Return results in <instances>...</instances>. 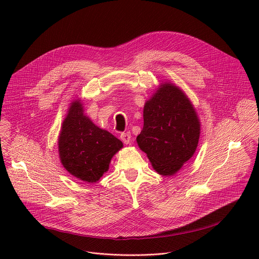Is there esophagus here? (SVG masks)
Returning <instances> with one entry per match:
<instances>
[{
  "instance_id": "esophagus-1",
  "label": "esophagus",
  "mask_w": 259,
  "mask_h": 259,
  "mask_svg": "<svg viewBox=\"0 0 259 259\" xmlns=\"http://www.w3.org/2000/svg\"><path fill=\"white\" fill-rule=\"evenodd\" d=\"M120 137H121L122 141H123L125 144H128V143L131 142V134H130V132H123Z\"/></svg>"
}]
</instances>
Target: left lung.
Listing matches in <instances>:
<instances>
[{"label":"left lung","mask_w":259,"mask_h":259,"mask_svg":"<svg viewBox=\"0 0 259 259\" xmlns=\"http://www.w3.org/2000/svg\"><path fill=\"white\" fill-rule=\"evenodd\" d=\"M200 122L183 92L164 84L143 108V128L136 140L161 175L176 173L198 146Z\"/></svg>","instance_id":"8db88e82"}]
</instances>
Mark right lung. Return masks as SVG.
<instances>
[{"label": "right lung", "mask_w": 259, "mask_h": 259, "mask_svg": "<svg viewBox=\"0 0 259 259\" xmlns=\"http://www.w3.org/2000/svg\"><path fill=\"white\" fill-rule=\"evenodd\" d=\"M122 146L121 140L84 116L79 100L71 103L62 123L58 147L61 163L72 176L89 183L98 181Z\"/></svg>", "instance_id": "1"}]
</instances>
